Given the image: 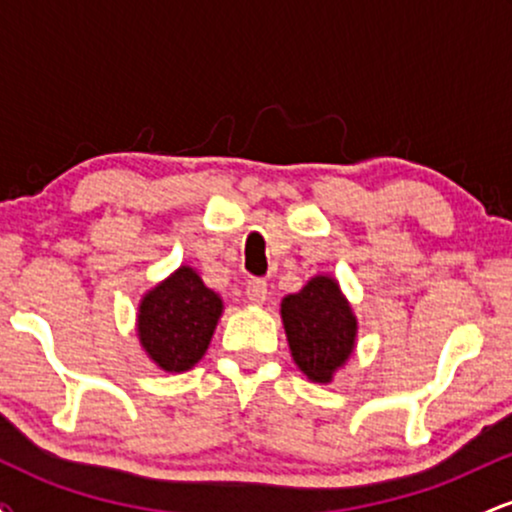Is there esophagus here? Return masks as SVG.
<instances>
[{"label": "esophagus", "mask_w": 512, "mask_h": 512, "mask_svg": "<svg viewBox=\"0 0 512 512\" xmlns=\"http://www.w3.org/2000/svg\"><path fill=\"white\" fill-rule=\"evenodd\" d=\"M245 293H248L250 303L262 305L264 301H267V293H269L267 281H264V279H250V281H248V289H245Z\"/></svg>", "instance_id": "34e87169"}]
</instances>
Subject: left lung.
I'll return each mask as SVG.
<instances>
[{
	"instance_id": "8db88e82",
	"label": "left lung",
	"mask_w": 512,
	"mask_h": 512,
	"mask_svg": "<svg viewBox=\"0 0 512 512\" xmlns=\"http://www.w3.org/2000/svg\"><path fill=\"white\" fill-rule=\"evenodd\" d=\"M293 361L315 383H330L332 373L354 351L356 317L330 276H315L301 293L281 303Z\"/></svg>"
}]
</instances>
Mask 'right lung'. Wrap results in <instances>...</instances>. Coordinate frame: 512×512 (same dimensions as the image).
I'll list each match as a JSON object with an SVG mask.
<instances>
[{"label": "right lung", "mask_w": 512, "mask_h": 512, "mask_svg": "<svg viewBox=\"0 0 512 512\" xmlns=\"http://www.w3.org/2000/svg\"><path fill=\"white\" fill-rule=\"evenodd\" d=\"M221 298L197 272L180 267L146 293L139 308V339L163 370L180 373L204 356L221 315Z\"/></svg>", "instance_id": "right-lung-1"}]
</instances>
